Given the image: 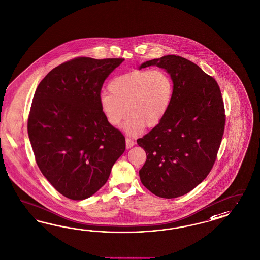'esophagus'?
Returning a JSON list of instances; mask_svg holds the SVG:
<instances>
[{
	"label": "esophagus",
	"mask_w": 260,
	"mask_h": 260,
	"mask_svg": "<svg viewBox=\"0 0 260 260\" xmlns=\"http://www.w3.org/2000/svg\"><path fill=\"white\" fill-rule=\"evenodd\" d=\"M125 142H126L127 149L133 147L134 144H135V141H134L133 140H132V139H130V138H126V140H125Z\"/></svg>",
	"instance_id": "34e87169"
}]
</instances>
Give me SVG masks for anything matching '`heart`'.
<instances>
[{
  "label": "heart",
  "mask_w": 260,
  "mask_h": 260,
  "mask_svg": "<svg viewBox=\"0 0 260 260\" xmlns=\"http://www.w3.org/2000/svg\"><path fill=\"white\" fill-rule=\"evenodd\" d=\"M100 95V106L111 125L129 114L122 129L136 136L144 125L156 126L167 114L174 96V82L164 69L134 70L113 78Z\"/></svg>",
  "instance_id": "b5f03b06"
}]
</instances>
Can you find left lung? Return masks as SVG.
Instances as JSON below:
<instances>
[{
    "instance_id": "8db88e82",
    "label": "left lung",
    "mask_w": 260,
    "mask_h": 260,
    "mask_svg": "<svg viewBox=\"0 0 260 260\" xmlns=\"http://www.w3.org/2000/svg\"><path fill=\"white\" fill-rule=\"evenodd\" d=\"M170 74L174 96L162 120L137 142L146 153L141 183L175 199L201 183L215 164L225 126L221 92L215 79L189 59L167 55L145 61Z\"/></svg>"
}]
</instances>
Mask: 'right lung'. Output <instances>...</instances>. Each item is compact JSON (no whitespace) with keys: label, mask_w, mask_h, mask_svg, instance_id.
<instances>
[{"label":"right lung","mask_w":260,"mask_h":260,"mask_svg":"<svg viewBox=\"0 0 260 260\" xmlns=\"http://www.w3.org/2000/svg\"><path fill=\"white\" fill-rule=\"evenodd\" d=\"M124 60L79 57L39 83L27 131L38 166L51 185L73 201L106 183L125 150V138L105 118L100 95L106 78Z\"/></svg>","instance_id":"right-lung-1"}]
</instances>
